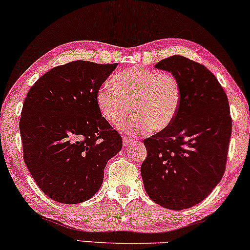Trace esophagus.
<instances>
[{
	"label": "esophagus",
	"instance_id": "34e87169",
	"mask_svg": "<svg viewBox=\"0 0 250 250\" xmlns=\"http://www.w3.org/2000/svg\"><path fill=\"white\" fill-rule=\"evenodd\" d=\"M134 142V140L132 137H127V136H124L123 137V144H124V146H128Z\"/></svg>",
	"mask_w": 250,
	"mask_h": 250
}]
</instances>
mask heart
Wrapping results in <instances>:
<instances>
[{"label": "heart", "instance_id": "1", "mask_svg": "<svg viewBox=\"0 0 250 250\" xmlns=\"http://www.w3.org/2000/svg\"><path fill=\"white\" fill-rule=\"evenodd\" d=\"M181 85L171 72L142 68L125 69L96 91V104L108 124L121 125L130 109L133 116L123 126L129 134L151 129L161 132L173 121L181 105Z\"/></svg>", "mask_w": 250, "mask_h": 250}]
</instances>
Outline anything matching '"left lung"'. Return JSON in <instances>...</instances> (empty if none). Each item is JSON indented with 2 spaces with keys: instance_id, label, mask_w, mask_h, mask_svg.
Returning a JSON list of instances; mask_svg holds the SVG:
<instances>
[{
  "instance_id": "1",
  "label": "left lung",
  "mask_w": 250,
  "mask_h": 250,
  "mask_svg": "<svg viewBox=\"0 0 250 250\" xmlns=\"http://www.w3.org/2000/svg\"><path fill=\"white\" fill-rule=\"evenodd\" d=\"M155 68L176 76L182 98L173 123L144 140L147 156L141 174L153 201L183 210L208 197L225 173L231 136L229 103L203 64L175 55Z\"/></svg>"
}]
</instances>
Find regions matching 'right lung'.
Instances as JSON below:
<instances>
[{
    "mask_svg": "<svg viewBox=\"0 0 250 250\" xmlns=\"http://www.w3.org/2000/svg\"><path fill=\"white\" fill-rule=\"evenodd\" d=\"M117 63L76 60L52 68L30 88L20 118L23 159L52 200L75 205L99 190L122 137L99 112L96 91Z\"/></svg>",
    "mask_w": 250,
    "mask_h": 250,
    "instance_id": "obj_1",
    "label": "right lung"
}]
</instances>
